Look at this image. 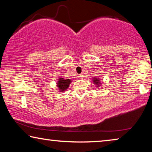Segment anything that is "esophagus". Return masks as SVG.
Returning <instances> with one entry per match:
<instances>
[{"label": "esophagus", "instance_id": "1", "mask_svg": "<svg viewBox=\"0 0 152 152\" xmlns=\"http://www.w3.org/2000/svg\"><path fill=\"white\" fill-rule=\"evenodd\" d=\"M78 78H80V79H82V78H83V77H84V75H83V74H80V75H79V76H78Z\"/></svg>", "mask_w": 152, "mask_h": 152}]
</instances>
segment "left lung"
Listing matches in <instances>:
<instances>
[{"mask_svg": "<svg viewBox=\"0 0 152 152\" xmlns=\"http://www.w3.org/2000/svg\"><path fill=\"white\" fill-rule=\"evenodd\" d=\"M93 81L95 82V84H100V81H99V79H94Z\"/></svg>", "mask_w": 152, "mask_h": 152, "instance_id": "1", "label": "left lung"}]
</instances>
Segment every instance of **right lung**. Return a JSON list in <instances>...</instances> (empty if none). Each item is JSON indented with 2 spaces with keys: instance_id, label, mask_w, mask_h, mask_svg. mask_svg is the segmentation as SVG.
Segmentation results:
<instances>
[{
  "instance_id": "1",
  "label": "right lung",
  "mask_w": 152,
  "mask_h": 152,
  "mask_svg": "<svg viewBox=\"0 0 152 152\" xmlns=\"http://www.w3.org/2000/svg\"><path fill=\"white\" fill-rule=\"evenodd\" d=\"M70 82L71 80L70 79L65 80L64 78H60L59 79L58 82L57 83V86L58 87V88L60 90V91L63 92L64 91H66V90L68 88Z\"/></svg>"
}]
</instances>
